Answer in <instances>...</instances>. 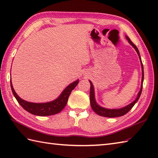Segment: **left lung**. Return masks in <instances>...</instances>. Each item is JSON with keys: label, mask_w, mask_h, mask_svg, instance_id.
Masks as SVG:
<instances>
[{"label": "left lung", "mask_w": 158, "mask_h": 158, "mask_svg": "<svg viewBox=\"0 0 158 158\" xmlns=\"http://www.w3.org/2000/svg\"><path fill=\"white\" fill-rule=\"evenodd\" d=\"M127 39L128 40V42L130 43L132 46L135 49V50L136 51L137 53L139 56L140 58V63H141V66H142V84H141V88H140V91L138 94V96L136 98V100L134 101L133 102H132L130 105H128L127 106L123 107L122 109H105L103 107L100 106L98 105H97V103L96 102L95 100V98H94V87H93V84L92 83L89 81L90 83V92H89V98H90V105H91L92 108L93 109L94 111L96 113L98 114V115L102 116V117H120V116H123L124 115L129 112V110L132 108L134 106V105H135L136 102L138 101V100L139 99L140 94H141L142 92V89H143V79H144V70H143V63L141 61V58H140V53L139 52V49L137 48V47L134 44V43L131 41V40L126 36Z\"/></svg>", "instance_id": "left-lung-1"}]
</instances>
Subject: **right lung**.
<instances>
[{
    "label": "right lung",
    "instance_id": "add662e5",
    "mask_svg": "<svg viewBox=\"0 0 158 158\" xmlns=\"http://www.w3.org/2000/svg\"><path fill=\"white\" fill-rule=\"evenodd\" d=\"M10 83H11L12 92L13 95H14L15 98L18 100L19 105L26 111L33 114V115L38 116H49L55 115V114L60 113L64 108V106L67 104V102H68V99L70 93H71L72 90L74 89V88L77 86V85L78 84L79 80H77L76 81L70 83L69 86H67L66 88L64 90L61 94V95L58 98L53 100L52 102L46 103H33L22 100L15 93L14 89L13 88L11 81H10Z\"/></svg>",
    "mask_w": 158,
    "mask_h": 158
}]
</instances>
